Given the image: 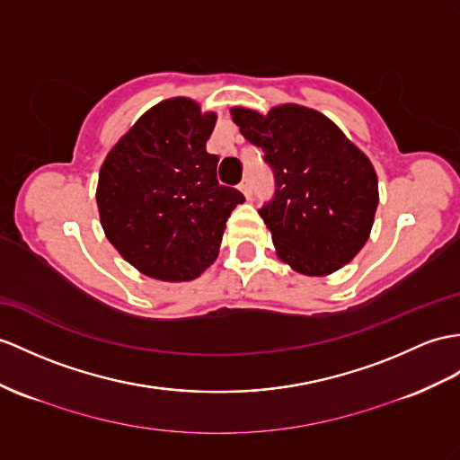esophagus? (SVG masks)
Instances as JSON below:
<instances>
[{
  "label": "esophagus",
  "mask_w": 460,
  "mask_h": 460,
  "mask_svg": "<svg viewBox=\"0 0 460 460\" xmlns=\"http://www.w3.org/2000/svg\"><path fill=\"white\" fill-rule=\"evenodd\" d=\"M240 191L243 193V197H245V199L252 200L253 191H252V183H250V179H243V181L240 183Z\"/></svg>",
  "instance_id": "esophagus-1"
}]
</instances>
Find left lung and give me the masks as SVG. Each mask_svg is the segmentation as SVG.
I'll return each mask as SVG.
<instances>
[{
	"label": "left lung",
	"instance_id": "8db88e82",
	"mask_svg": "<svg viewBox=\"0 0 460 460\" xmlns=\"http://www.w3.org/2000/svg\"><path fill=\"white\" fill-rule=\"evenodd\" d=\"M232 120L273 170L275 195L260 215L279 257L310 277L349 263L368 240L378 205V179L367 155L308 107L281 105L267 115L234 107Z\"/></svg>",
	"mask_w": 460,
	"mask_h": 460
}]
</instances>
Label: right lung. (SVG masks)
<instances>
[{"label":"right lung","mask_w":460,"mask_h":460,"mask_svg":"<svg viewBox=\"0 0 460 460\" xmlns=\"http://www.w3.org/2000/svg\"><path fill=\"white\" fill-rule=\"evenodd\" d=\"M217 115L187 97L144 113L99 172L97 207L105 236L140 273L191 281L217 260L226 220L243 195L217 179L207 152Z\"/></svg>","instance_id":"obj_1"}]
</instances>
